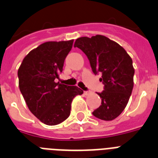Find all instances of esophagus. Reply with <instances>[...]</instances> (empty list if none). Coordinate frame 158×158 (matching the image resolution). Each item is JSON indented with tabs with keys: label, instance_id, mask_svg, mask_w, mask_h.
I'll use <instances>...</instances> for the list:
<instances>
[{
	"label": "esophagus",
	"instance_id": "esophagus-1",
	"mask_svg": "<svg viewBox=\"0 0 158 158\" xmlns=\"http://www.w3.org/2000/svg\"><path fill=\"white\" fill-rule=\"evenodd\" d=\"M91 93L90 91H84V95H86V96H88V95H89Z\"/></svg>",
	"mask_w": 158,
	"mask_h": 158
}]
</instances>
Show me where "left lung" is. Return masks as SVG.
<instances>
[{"instance_id":"left-lung-1","label":"left lung","mask_w":158,"mask_h":158,"mask_svg":"<svg viewBox=\"0 0 158 158\" xmlns=\"http://www.w3.org/2000/svg\"><path fill=\"white\" fill-rule=\"evenodd\" d=\"M74 46L88 57L92 72L101 74L100 81L103 83L104 91L97 92L101 105L92 114L105 121L116 118L127 106L132 92V59L118 44L101 35L80 37Z\"/></svg>"}]
</instances>
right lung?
<instances>
[{
    "label": "right lung",
    "instance_id": "right-lung-1",
    "mask_svg": "<svg viewBox=\"0 0 158 158\" xmlns=\"http://www.w3.org/2000/svg\"><path fill=\"white\" fill-rule=\"evenodd\" d=\"M73 40L45 42L31 50L18 70L19 89L30 111L40 121L54 126L70 116L71 102L83 91L55 79L62 72Z\"/></svg>",
    "mask_w": 158,
    "mask_h": 158
}]
</instances>
